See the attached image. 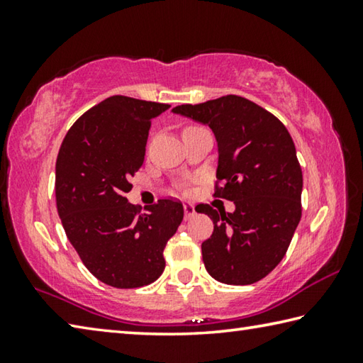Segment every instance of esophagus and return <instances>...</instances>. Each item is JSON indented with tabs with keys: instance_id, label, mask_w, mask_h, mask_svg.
I'll return each instance as SVG.
<instances>
[{
	"instance_id": "1",
	"label": "esophagus",
	"mask_w": 363,
	"mask_h": 363,
	"mask_svg": "<svg viewBox=\"0 0 363 363\" xmlns=\"http://www.w3.org/2000/svg\"><path fill=\"white\" fill-rule=\"evenodd\" d=\"M195 216V208L190 203H184V218L192 219Z\"/></svg>"
}]
</instances>
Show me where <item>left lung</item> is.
<instances>
[{
  "mask_svg": "<svg viewBox=\"0 0 363 363\" xmlns=\"http://www.w3.org/2000/svg\"><path fill=\"white\" fill-rule=\"evenodd\" d=\"M173 112L211 128L219 147L213 196L235 205L233 213L195 206L214 224L201 243L208 274L227 285L256 284L284 259L303 213V171L290 133L277 116L235 94Z\"/></svg>",
  "mask_w": 363,
  "mask_h": 363,
  "instance_id": "1",
  "label": "left lung"
}]
</instances>
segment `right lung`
Listing matches in <instances>:
<instances>
[{"label": "right lung", "instance_id": "1", "mask_svg": "<svg viewBox=\"0 0 363 363\" xmlns=\"http://www.w3.org/2000/svg\"><path fill=\"white\" fill-rule=\"evenodd\" d=\"M169 106L112 96L73 123L56 162V203L86 269L115 288H139L164 270L163 250L182 223L179 200L140 213L125 196L143 167L153 116Z\"/></svg>", "mask_w": 363, "mask_h": 363}]
</instances>
